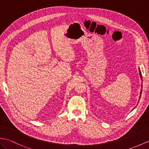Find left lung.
<instances>
[{"instance_id": "obj_1", "label": "left lung", "mask_w": 149, "mask_h": 149, "mask_svg": "<svg viewBox=\"0 0 149 149\" xmlns=\"http://www.w3.org/2000/svg\"><path fill=\"white\" fill-rule=\"evenodd\" d=\"M139 72H140V77H141V78L142 79V75H141V71H140V70L139 69ZM142 90V89H141ZM141 92H142V90H141V92H140V93L141 94ZM140 97H141V95H140Z\"/></svg>"}]
</instances>
